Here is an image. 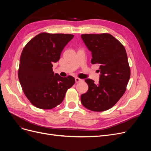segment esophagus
<instances>
[{"mask_svg": "<svg viewBox=\"0 0 151 151\" xmlns=\"http://www.w3.org/2000/svg\"><path fill=\"white\" fill-rule=\"evenodd\" d=\"M75 80H76V83H80V82L83 81V80L79 79V78H78V77H76V78L75 79Z\"/></svg>", "mask_w": 151, "mask_h": 151, "instance_id": "34e87169", "label": "esophagus"}]
</instances>
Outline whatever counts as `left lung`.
Segmentation results:
<instances>
[{"label":"left lung","instance_id":"8db88e82","mask_svg":"<svg viewBox=\"0 0 151 151\" xmlns=\"http://www.w3.org/2000/svg\"><path fill=\"white\" fill-rule=\"evenodd\" d=\"M91 52V63H98L100 78L98 84L86 79L89 89L81 95L83 106L93 111H103L113 107L123 94L130 77V68L125 47L108 33L81 35Z\"/></svg>","mask_w":151,"mask_h":151}]
</instances>
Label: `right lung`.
Returning a JSON list of instances; mask_svg holds the SVG:
<instances>
[{"mask_svg":"<svg viewBox=\"0 0 151 151\" xmlns=\"http://www.w3.org/2000/svg\"><path fill=\"white\" fill-rule=\"evenodd\" d=\"M73 38L70 34L42 33L22 50L18 77L24 94L35 106L43 109L56 107L74 84V77H60L52 68L53 63L59 60L63 49Z\"/></svg>","mask_w":151,"mask_h":151,"instance_id":"obj_1","label":"right lung"}]
</instances>
